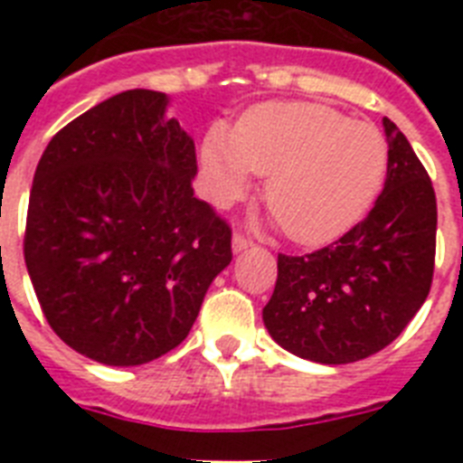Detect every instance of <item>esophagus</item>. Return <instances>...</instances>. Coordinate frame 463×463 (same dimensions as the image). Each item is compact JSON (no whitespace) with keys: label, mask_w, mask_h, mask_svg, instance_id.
I'll use <instances>...</instances> for the list:
<instances>
[{"label":"esophagus","mask_w":463,"mask_h":463,"mask_svg":"<svg viewBox=\"0 0 463 463\" xmlns=\"http://www.w3.org/2000/svg\"><path fill=\"white\" fill-rule=\"evenodd\" d=\"M250 245H252V241L245 239L243 234H234V239H232V250H234L236 255H239V252H243V250H248Z\"/></svg>","instance_id":"esophagus-1"}]
</instances>
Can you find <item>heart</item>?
Here are the masks:
<instances>
[{
  "instance_id": "obj_1",
  "label": "heart",
  "mask_w": 463,
  "mask_h": 463,
  "mask_svg": "<svg viewBox=\"0 0 463 463\" xmlns=\"http://www.w3.org/2000/svg\"><path fill=\"white\" fill-rule=\"evenodd\" d=\"M387 143L371 122L320 104H264L239 132L211 127L202 146L203 192L227 206L267 175L264 199L297 243L320 245L353 227L378 194Z\"/></svg>"
}]
</instances>
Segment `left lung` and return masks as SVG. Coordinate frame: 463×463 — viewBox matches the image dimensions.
Listing matches in <instances>:
<instances>
[{
	"mask_svg": "<svg viewBox=\"0 0 463 463\" xmlns=\"http://www.w3.org/2000/svg\"><path fill=\"white\" fill-rule=\"evenodd\" d=\"M383 194L343 239L304 257L278 255L261 320L288 353L350 364L390 345L427 301L436 257V194L399 127L383 118Z\"/></svg>",
	"mask_w": 463,
	"mask_h": 463,
	"instance_id": "1",
	"label": "left lung"
}]
</instances>
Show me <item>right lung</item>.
<instances>
[{
    "mask_svg": "<svg viewBox=\"0 0 463 463\" xmlns=\"http://www.w3.org/2000/svg\"><path fill=\"white\" fill-rule=\"evenodd\" d=\"M169 94L127 90L55 134L30 192L24 264L48 325L106 366L181 345L232 232L199 202L194 138Z\"/></svg>",
    "mask_w": 463,
    "mask_h": 463,
    "instance_id": "1",
    "label": "right lung"
}]
</instances>
